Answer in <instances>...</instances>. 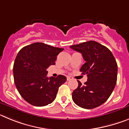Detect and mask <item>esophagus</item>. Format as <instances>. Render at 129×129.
Wrapping results in <instances>:
<instances>
[{"label":"esophagus","instance_id":"obj_1","mask_svg":"<svg viewBox=\"0 0 129 129\" xmlns=\"http://www.w3.org/2000/svg\"><path fill=\"white\" fill-rule=\"evenodd\" d=\"M73 79V77H71V76H67V80L68 81H70Z\"/></svg>","mask_w":129,"mask_h":129}]
</instances>
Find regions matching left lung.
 <instances>
[{"label": "left lung", "instance_id": "obj_1", "mask_svg": "<svg viewBox=\"0 0 129 129\" xmlns=\"http://www.w3.org/2000/svg\"><path fill=\"white\" fill-rule=\"evenodd\" d=\"M80 52L86 61L81 67V74H86L87 81L72 92V100L79 107L92 109L107 101L113 92L117 81L118 65L113 54L106 46L94 41L70 46Z\"/></svg>", "mask_w": 129, "mask_h": 129}]
</instances>
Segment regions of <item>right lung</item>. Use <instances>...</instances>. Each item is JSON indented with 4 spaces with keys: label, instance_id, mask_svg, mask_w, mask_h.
<instances>
[{
    "label": "right lung",
    "instance_id": "1",
    "mask_svg": "<svg viewBox=\"0 0 129 129\" xmlns=\"http://www.w3.org/2000/svg\"><path fill=\"white\" fill-rule=\"evenodd\" d=\"M63 50L35 43L19 52L13 64L15 84L22 98L29 104L43 107L55 99L59 87L65 83L67 77L62 75L48 77L46 69L54 65L57 55Z\"/></svg>",
    "mask_w": 129,
    "mask_h": 129
}]
</instances>
